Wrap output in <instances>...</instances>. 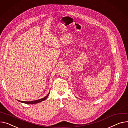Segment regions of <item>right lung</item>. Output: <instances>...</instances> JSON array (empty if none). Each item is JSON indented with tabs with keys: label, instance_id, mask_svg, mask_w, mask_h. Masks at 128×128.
<instances>
[{
	"label": "right lung",
	"instance_id": "add662e5",
	"mask_svg": "<svg viewBox=\"0 0 128 128\" xmlns=\"http://www.w3.org/2000/svg\"><path fill=\"white\" fill-rule=\"evenodd\" d=\"M49 94V92L48 94V95L45 96V97H44L43 98H42L38 100H34V101H20V100H18L19 102H20L22 103H24V104H38L39 102H40L45 100V99H46L48 96Z\"/></svg>",
	"mask_w": 128,
	"mask_h": 128
}]
</instances>
